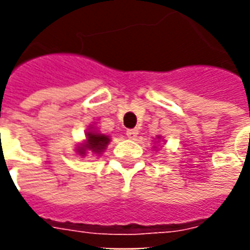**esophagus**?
Returning <instances> with one entry per match:
<instances>
[{"label": "esophagus", "instance_id": "esophagus-1", "mask_svg": "<svg viewBox=\"0 0 250 250\" xmlns=\"http://www.w3.org/2000/svg\"><path fill=\"white\" fill-rule=\"evenodd\" d=\"M138 134H139V132H138V130H135V128H134V130H127V132H125L127 138H128V139H132V141L136 139Z\"/></svg>", "mask_w": 250, "mask_h": 250}]
</instances>
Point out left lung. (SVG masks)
Segmentation results:
<instances>
[{
	"label": "left lung",
	"instance_id": "left-lung-1",
	"mask_svg": "<svg viewBox=\"0 0 250 250\" xmlns=\"http://www.w3.org/2000/svg\"><path fill=\"white\" fill-rule=\"evenodd\" d=\"M159 141H163L162 136H157V141L155 142H158V143H159ZM154 148H157V146H154Z\"/></svg>",
	"mask_w": 250,
	"mask_h": 250
}]
</instances>
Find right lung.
<instances>
[{"label":"right lung","instance_id":"right-lung-1","mask_svg":"<svg viewBox=\"0 0 250 250\" xmlns=\"http://www.w3.org/2000/svg\"><path fill=\"white\" fill-rule=\"evenodd\" d=\"M109 142H111V138L108 135L102 134L100 131L93 128V127H89L87 132H85V139L82 143L76 145L75 151L80 157H85L89 152H92L95 155H100L107 148Z\"/></svg>","mask_w":250,"mask_h":250}]
</instances>
